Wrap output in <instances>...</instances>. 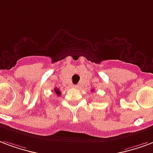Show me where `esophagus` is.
Listing matches in <instances>:
<instances>
[{
  "mask_svg": "<svg viewBox=\"0 0 153 153\" xmlns=\"http://www.w3.org/2000/svg\"><path fill=\"white\" fill-rule=\"evenodd\" d=\"M72 87L75 88V89H78V88H79V85H73Z\"/></svg>",
  "mask_w": 153,
  "mask_h": 153,
  "instance_id": "obj_1",
  "label": "esophagus"
}]
</instances>
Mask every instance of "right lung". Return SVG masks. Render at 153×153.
Returning <instances> with one entry per match:
<instances>
[{"label":"right lung","instance_id":"right-lung-1","mask_svg":"<svg viewBox=\"0 0 153 153\" xmlns=\"http://www.w3.org/2000/svg\"><path fill=\"white\" fill-rule=\"evenodd\" d=\"M53 91L54 92V93H55V94H56L57 96H60V95H61V92H60L59 89H58V88H55V89H53Z\"/></svg>","mask_w":153,"mask_h":153}]
</instances>
